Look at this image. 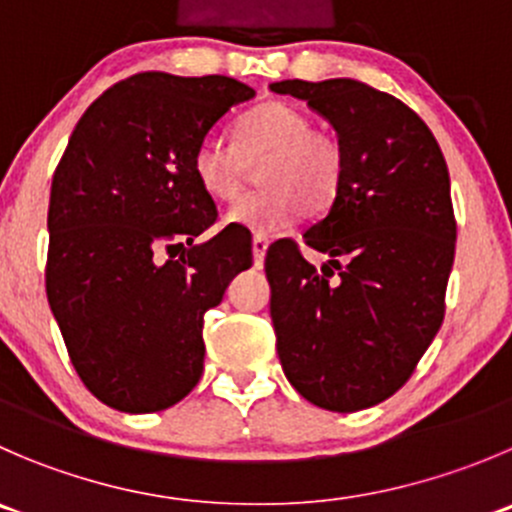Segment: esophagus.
<instances>
[{
    "mask_svg": "<svg viewBox=\"0 0 512 512\" xmlns=\"http://www.w3.org/2000/svg\"><path fill=\"white\" fill-rule=\"evenodd\" d=\"M267 247H270V240H267V237H262V235L252 237V257H255L257 265H260V262L265 260Z\"/></svg>",
    "mask_w": 512,
    "mask_h": 512,
    "instance_id": "obj_1",
    "label": "esophagus"
}]
</instances>
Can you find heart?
<instances>
[{
	"label": "heart",
	"instance_id": "obj_1",
	"mask_svg": "<svg viewBox=\"0 0 512 512\" xmlns=\"http://www.w3.org/2000/svg\"><path fill=\"white\" fill-rule=\"evenodd\" d=\"M265 155L257 170L262 190L240 197L227 210L230 225L255 235H275L300 217L302 207L322 210L342 180V147L332 135L312 130L307 114L285 102H265L235 124V147L205 137L192 155V175L217 202L237 197L247 162Z\"/></svg>",
	"mask_w": 512,
	"mask_h": 512
}]
</instances>
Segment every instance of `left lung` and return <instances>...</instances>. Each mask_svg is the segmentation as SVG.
<instances>
[{
  "mask_svg": "<svg viewBox=\"0 0 512 512\" xmlns=\"http://www.w3.org/2000/svg\"><path fill=\"white\" fill-rule=\"evenodd\" d=\"M270 89L305 99L342 147L335 200L302 235L330 260L317 270L292 240L267 250L277 355L302 398L355 413L398 393L443 325L455 257L448 165L393 94L355 79Z\"/></svg>",
  "mask_w": 512,
  "mask_h": 512,
  "instance_id": "left-lung-1",
  "label": "left lung"
}]
</instances>
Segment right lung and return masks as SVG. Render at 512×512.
Wrapping results in <instances>:
<instances>
[{
	"label": "right lung",
	"instance_id": "obj_1",
	"mask_svg": "<svg viewBox=\"0 0 512 512\" xmlns=\"http://www.w3.org/2000/svg\"><path fill=\"white\" fill-rule=\"evenodd\" d=\"M252 97L220 74H135L69 137L49 195L47 300L74 370L109 408L157 413L200 380L205 312L252 265V242L237 227L195 242L217 207L192 155Z\"/></svg>",
	"mask_w": 512,
	"mask_h": 512
}]
</instances>
